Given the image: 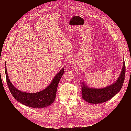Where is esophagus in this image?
<instances>
[{
    "label": "esophagus",
    "mask_w": 131,
    "mask_h": 131,
    "mask_svg": "<svg viewBox=\"0 0 131 131\" xmlns=\"http://www.w3.org/2000/svg\"><path fill=\"white\" fill-rule=\"evenodd\" d=\"M73 60V59H71L70 60V62H72Z\"/></svg>",
    "instance_id": "1"
}]
</instances>
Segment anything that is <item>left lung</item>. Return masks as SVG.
<instances>
[{"instance_id": "obj_1", "label": "left lung", "mask_w": 131, "mask_h": 131, "mask_svg": "<svg viewBox=\"0 0 131 131\" xmlns=\"http://www.w3.org/2000/svg\"><path fill=\"white\" fill-rule=\"evenodd\" d=\"M125 76V64L123 62L121 73L118 79L113 84L105 88H90L82 82V95L83 99L91 104H101L112 99L122 89Z\"/></svg>"}]
</instances>
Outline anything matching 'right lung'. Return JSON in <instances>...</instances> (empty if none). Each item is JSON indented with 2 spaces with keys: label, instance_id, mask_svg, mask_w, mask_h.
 Here are the masks:
<instances>
[{
  "label": "right lung",
  "instance_id": "add662e5",
  "mask_svg": "<svg viewBox=\"0 0 131 131\" xmlns=\"http://www.w3.org/2000/svg\"><path fill=\"white\" fill-rule=\"evenodd\" d=\"M5 70L7 83L14 98L24 105L34 108H45L53 103L56 98L59 81L64 73V68H61L51 83L44 90L36 93H27L18 90L11 83L7 72L6 63Z\"/></svg>",
  "mask_w": 131,
  "mask_h": 131
}]
</instances>
